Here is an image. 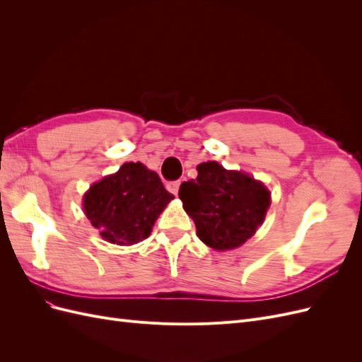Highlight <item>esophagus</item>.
I'll return each instance as SVG.
<instances>
[{"label": "esophagus", "instance_id": "esophagus-1", "mask_svg": "<svg viewBox=\"0 0 362 362\" xmlns=\"http://www.w3.org/2000/svg\"><path fill=\"white\" fill-rule=\"evenodd\" d=\"M180 185H181V181L178 180V181H170L169 184H168V190L170 192V193H173L175 196L178 194V192H180Z\"/></svg>", "mask_w": 362, "mask_h": 362}]
</instances>
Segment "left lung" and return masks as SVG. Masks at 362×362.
Masks as SVG:
<instances>
[{
  "label": "left lung",
  "instance_id": "8db88e82",
  "mask_svg": "<svg viewBox=\"0 0 362 362\" xmlns=\"http://www.w3.org/2000/svg\"><path fill=\"white\" fill-rule=\"evenodd\" d=\"M180 199L202 242L228 250L255 234L266 217L270 193L249 175L208 161L198 166L196 180L181 184Z\"/></svg>",
  "mask_w": 362,
  "mask_h": 362
}]
</instances>
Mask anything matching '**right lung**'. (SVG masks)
Segmentation results:
<instances>
[{
    "instance_id": "right-lung-1",
    "label": "right lung",
    "mask_w": 362,
    "mask_h": 362,
    "mask_svg": "<svg viewBox=\"0 0 362 362\" xmlns=\"http://www.w3.org/2000/svg\"><path fill=\"white\" fill-rule=\"evenodd\" d=\"M172 199L156 172L141 163H125L117 173L93 184L83 202L87 218L107 242L134 245L151 234Z\"/></svg>"
}]
</instances>
